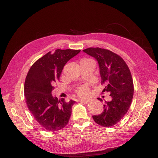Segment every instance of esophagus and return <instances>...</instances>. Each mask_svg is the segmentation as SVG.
Instances as JSON below:
<instances>
[{
    "instance_id": "1",
    "label": "esophagus",
    "mask_w": 158,
    "mask_h": 158,
    "mask_svg": "<svg viewBox=\"0 0 158 158\" xmlns=\"http://www.w3.org/2000/svg\"><path fill=\"white\" fill-rule=\"evenodd\" d=\"M80 101L83 102V103H85V104H88L89 102V100H84V99H81V100H80Z\"/></svg>"
}]
</instances>
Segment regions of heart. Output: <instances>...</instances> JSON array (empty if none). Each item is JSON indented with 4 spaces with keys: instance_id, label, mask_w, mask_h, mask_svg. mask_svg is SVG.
Masks as SVG:
<instances>
[{
    "instance_id": "heart-1",
    "label": "heart",
    "mask_w": 158,
    "mask_h": 158,
    "mask_svg": "<svg viewBox=\"0 0 158 158\" xmlns=\"http://www.w3.org/2000/svg\"><path fill=\"white\" fill-rule=\"evenodd\" d=\"M88 93H89V90H88V87L87 86L81 87L77 90V94L79 96L81 97L87 96L88 95Z\"/></svg>"
}]
</instances>
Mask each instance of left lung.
Instances as JSON below:
<instances>
[{
  "label": "left lung",
  "mask_w": 158,
  "mask_h": 158,
  "mask_svg": "<svg viewBox=\"0 0 158 158\" xmlns=\"http://www.w3.org/2000/svg\"><path fill=\"white\" fill-rule=\"evenodd\" d=\"M83 52L97 60L101 83L106 85L102 92H108L112 98L111 101H106L103 112L93 116V119L100 126L112 127L126 114L133 100L134 86L131 71L123 58L110 50L96 47L88 48Z\"/></svg>",
  "instance_id": "1"
}]
</instances>
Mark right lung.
<instances>
[{
	"label": "right lung",
	"instance_id": "add662e5",
	"mask_svg": "<svg viewBox=\"0 0 158 158\" xmlns=\"http://www.w3.org/2000/svg\"><path fill=\"white\" fill-rule=\"evenodd\" d=\"M80 51L57 49L48 52L36 60L27 73L24 85L26 104L36 123L45 131H59L67 126L70 119L75 101L58 100L51 92L65 64Z\"/></svg>",
	"mask_w": 158,
	"mask_h": 158
}]
</instances>
